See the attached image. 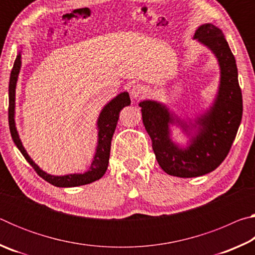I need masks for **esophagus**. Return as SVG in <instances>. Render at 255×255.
I'll use <instances>...</instances> for the list:
<instances>
[{"instance_id": "esophagus-1", "label": "esophagus", "mask_w": 255, "mask_h": 255, "mask_svg": "<svg viewBox=\"0 0 255 255\" xmlns=\"http://www.w3.org/2000/svg\"><path fill=\"white\" fill-rule=\"evenodd\" d=\"M145 93H146V88L143 84L136 83V84H132L130 86V96L132 99L140 98L141 96H144Z\"/></svg>"}]
</instances>
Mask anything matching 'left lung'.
Instances as JSON below:
<instances>
[{
	"label": "left lung",
	"mask_w": 255,
	"mask_h": 255,
	"mask_svg": "<svg viewBox=\"0 0 255 255\" xmlns=\"http://www.w3.org/2000/svg\"><path fill=\"white\" fill-rule=\"evenodd\" d=\"M193 38L208 47L217 57L221 84L213 107L191 126L198 125V132L188 147L180 148L171 140L170 124L178 123L184 131L192 128L174 118L161 103L150 100L139 103L144 126L152 139L159 166L167 174L179 178H195L217 169L230 152L243 114L235 57L222 30L206 23L197 29Z\"/></svg>",
	"instance_id": "1"
}]
</instances>
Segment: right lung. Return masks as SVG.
I'll return each mask as SVG.
<instances>
[{
  "mask_svg": "<svg viewBox=\"0 0 255 255\" xmlns=\"http://www.w3.org/2000/svg\"><path fill=\"white\" fill-rule=\"evenodd\" d=\"M21 67V54L19 53L14 60L13 68L11 71L10 83H8V126H10V132L16 147L19 148L21 154L27 159L28 163L33 167L37 174L44 179L47 182L60 188H70V187H79V185L89 184L101 179L105 175L108 169V163H109L110 148H111V139L114 132L117 127V123L119 119V112L125 107L130 105V98L128 92H123L118 94L117 97L108 103L103 108L100 116L98 119V146L97 152L94 155L90 170L83 174H67L63 176H55L47 174L46 172L40 170V167L34 163L29 155L25 152L24 147L21 143L18 131L15 128L14 122V108H15V86L18 81V75Z\"/></svg>",
  "mask_w": 255,
  "mask_h": 255,
  "instance_id": "1",
  "label": "right lung"
}]
</instances>
